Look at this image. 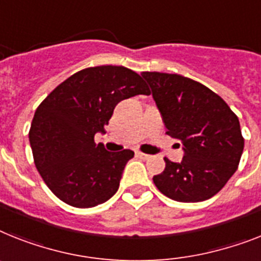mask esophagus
<instances>
[{"mask_svg": "<svg viewBox=\"0 0 261 261\" xmlns=\"http://www.w3.org/2000/svg\"><path fill=\"white\" fill-rule=\"evenodd\" d=\"M136 156L139 157V159H143V160H148V159H150V154H146V153H143V152H136Z\"/></svg>", "mask_w": 261, "mask_h": 261, "instance_id": "34e87169", "label": "esophagus"}]
</instances>
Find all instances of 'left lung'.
Returning <instances> with one entry per match:
<instances>
[{
    "mask_svg": "<svg viewBox=\"0 0 261 261\" xmlns=\"http://www.w3.org/2000/svg\"><path fill=\"white\" fill-rule=\"evenodd\" d=\"M167 126L184 145L181 163L164 157L165 169L153 177L163 195L174 201L211 199L236 172L244 149L238 116L219 94L180 74L143 72Z\"/></svg>",
    "mask_w": 261,
    "mask_h": 261,
    "instance_id": "obj_1",
    "label": "left lung"
}]
</instances>
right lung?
Wrapping results in <instances>:
<instances>
[{"label":"right lung","instance_id":"obj_1","mask_svg":"<svg viewBox=\"0 0 261 261\" xmlns=\"http://www.w3.org/2000/svg\"><path fill=\"white\" fill-rule=\"evenodd\" d=\"M140 74L125 66L102 65L74 73L38 105L30 125L34 164L58 199L90 208L117 192L135 152H108L94 143L120 101L149 94Z\"/></svg>","mask_w":261,"mask_h":261}]
</instances>
